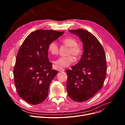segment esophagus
<instances>
[{"mask_svg": "<svg viewBox=\"0 0 125 125\" xmlns=\"http://www.w3.org/2000/svg\"><path fill=\"white\" fill-rule=\"evenodd\" d=\"M58 71L59 72H63V71H65V69H58Z\"/></svg>", "mask_w": 125, "mask_h": 125, "instance_id": "34e87169", "label": "esophagus"}]
</instances>
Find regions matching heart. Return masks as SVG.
Instances as JSON below:
<instances>
[{
	"instance_id": "heart-1",
	"label": "heart",
	"mask_w": 125,
	"mask_h": 125,
	"mask_svg": "<svg viewBox=\"0 0 125 125\" xmlns=\"http://www.w3.org/2000/svg\"><path fill=\"white\" fill-rule=\"evenodd\" d=\"M62 42L66 46L69 47L68 54H71L74 57L79 58L82 54L83 50L81 45L77 44V41L73 37H67L63 38L62 40ZM48 51L52 55L58 54L59 47L55 42H52L48 45ZM73 59L71 55L65 57H60L56 59L53 62V65L56 68H63L73 62Z\"/></svg>"
}]
</instances>
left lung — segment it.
Returning a JSON list of instances; mask_svg holds the SVG:
<instances>
[{"label": "left lung", "mask_w": 125, "mask_h": 125, "mask_svg": "<svg viewBox=\"0 0 125 125\" xmlns=\"http://www.w3.org/2000/svg\"><path fill=\"white\" fill-rule=\"evenodd\" d=\"M69 31L81 39L84 52L76 65L66 70L67 90L70 99L83 102L103 86L107 69L105 54L100 42L92 33L83 29Z\"/></svg>", "instance_id": "1"}]
</instances>
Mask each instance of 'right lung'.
Here are the masks:
<instances>
[{
  "instance_id": "1",
  "label": "right lung",
  "mask_w": 125,
  "mask_h": 125,
  "mask_svg": "<svg viewBox=\"0 0 125 125\" xmlns=\"http://www.w3.org/2000/svg\"><path fill=\"white\" fill-rule=\"evenodd\" d=\"M63 33L36 30L26 37L18 51L13 70L14 83L19 95L30 104H40L46 99L51 82L58 73L52 69L48 47Z\"/></svg>"
}]
</instances>
